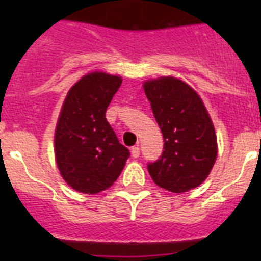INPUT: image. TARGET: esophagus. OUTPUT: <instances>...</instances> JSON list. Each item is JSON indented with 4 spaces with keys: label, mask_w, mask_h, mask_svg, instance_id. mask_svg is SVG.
<instances>
[{
    "label": "esophagus",
    "mask_w": 261,
    "mask_h": 261,
    "mask_svg": "<svg viewBox=\"0 0 261 261\" xmlns=\"http://www.w3.org/2000/svg\"><path fill=\"white\" fill-rule=\"evenodd\" d=\"M130 154H132L133 158H138V156H140V147L133 146L132 149H130Z\"/></svg>",
    "instance_id": "obj_1"
}]
</instances>
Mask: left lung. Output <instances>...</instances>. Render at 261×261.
Masks as SVG:
<instances>
[{"label": "left lung", "instance_id": "obj_1", "mask_svg": "<svg viewBox=\"0 0 261 261\" xmlns=\"http://www.w3.org/2000/svg\"><path fill=\"white\" fill-rule=\"evenodd\" d=\"M142 87L165 141L161 158L147 166L149 174L170 192L193 190L209 176L218 153L211 115L197 91L180 78H151Z\"/></svg>", "mask_w": 261, "mask_h": 261}]
</instances>
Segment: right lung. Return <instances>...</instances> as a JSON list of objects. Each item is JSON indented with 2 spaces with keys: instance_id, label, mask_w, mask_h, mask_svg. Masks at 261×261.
Masks as SVG:
<instances>
[{
  "instance_id": "1",
  "label": "right lung",
  "mask_w": 261,
  "mask_h": 261,
  "mask_svg": "<svg viewBox=\"0 0 261 261\" xmlns=\"http://www.w3.org/2000/svg\"><path fill=\"white\" fill-rule=\"evenodd\" d=\"M123 80L91 71L65 96L55 129V159L60 175L77 192L107 190L123 171L129 150L120 144L106 110Z\"/></svg>"
}]
</instances>
